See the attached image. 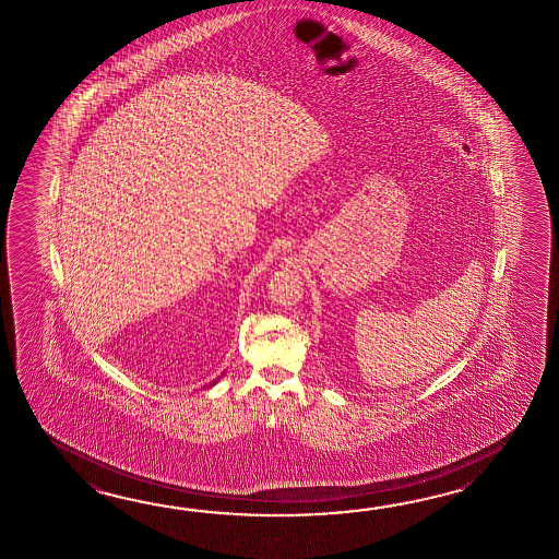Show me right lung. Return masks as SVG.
<instances>
[{
  "mask_svg": "<svg viewBox=\"0 0 559 559\" xmlns=\"http://www.w3.org/2000/svg\"><path fill=\"white\" fill-rule=\"evenodd\" d=\"M217 380H219V378H217ZM217 380L212 381V383H215V381H217Z\"/></svg>",
  "mask_w": 559,
  "mask_h": 559,
  "instance_id": "add662e5",
  "label": "right lung"
}]
</instances>
